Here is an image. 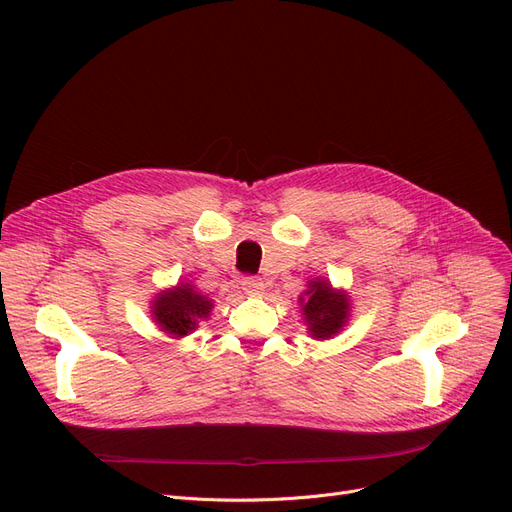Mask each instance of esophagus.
<instances>
[{"label": "esophagus", "instance_id": "34e87169", "mask_svg": "<svg viewBox=\"0 0 512 512\" xmlns=\"http://www.w3.org/2000/svg\"><path fill=\"white\" fill-rule=\"evenodd\" d=\"M240 289H242L246 295H261L263 289H266V285H263V280H259V278L246 276V278L240 280Z\"/></svg>", "mask_w": 512, "mask_h": 512}]
</instances>
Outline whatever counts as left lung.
I'll use <instances>...</instances> for the list:
<instances>
[{"label": "left lung", "mask_w": 512, "mask_h": 512, "mask_svg": "<svg viewBox=\"0 0 512 512\" xmlns=\"http://www.w3.org/2000/svg\"><path fill=\"white\" fill-rule=\"evenodd\" d=\"M300 310L310 338L329 340L338 336L351 319V295L336 289L323 276L308 280L300 295Z\"/></svg>", "instance_id": "8db88e82"}]
</instances>
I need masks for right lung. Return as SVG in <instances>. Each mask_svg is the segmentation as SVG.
<instances>
[{
  "instance_id": "1",
  "label": "right lung",
  "mask_w": 512,
  "mask_h": 512,
  "mask_svg": "<svg viewBox=\"0 0 512 512\" xmlns=\"http://www.w3.org/2000/svg\"><path fill=\"white\" fill-rule=\"evenodd\" d=\"M212 308L208 295L180 280L174 287L161 289L151 300V319L166 336L185 338L195 332L200 321L210 319Z\"/></svg>"
}]
</instances>
